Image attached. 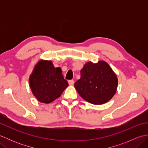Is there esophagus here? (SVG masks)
I'll return each mask as SVG.
<instances>
[{
  "label": "esophagus",
  "mask_w": 148,
  "mask_h": 148,
  "mask_svg": "<svg viewBox=\"0 0 148 148\" xmlns=\"http://www.w3.org/2000/svg\"><path fill=\"white\" fill-rule=\"evenodd\" d=\"M68 83H69V85H70V86H72V85H74V80H69V81H68Z\"/></svg>",
  "instance_id": "esophagus-1"
}]
</instances>
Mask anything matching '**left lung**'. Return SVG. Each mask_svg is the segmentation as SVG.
Listing matches in <instances>:
<instances>
[{
    "mask_svg": "<svg viewBox=\"0 0 148 148\" xmlns=\"http://www.w3.org/2000/svg\"><path fill=\"white\" fill-rule=\"evenodd\" d=\"M118 81L114 72L105 61L88 62L81 70V78L74 84L82 98L93 104L108 102L115 95Z\"/></svg>",
    "mask_w": 148,
    "mask_h": 148,
    "instance_id": "obj_1",
    "label": "left lung"
}]
</instances>
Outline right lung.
<instances>
[{"instance_id":"obj_1","label":"right lung","mask_w":148,"mask_h":148,"mask_svg":"<svg viewBox=\"0 0 148 148\" xmlns=\"http://www.w3.org/2000/svg\"><path fill=\"white\" fill-rule=\"evenodd\" d=\"M29 85L40 102L49 103L60 97L69 84L61 68L55 67L51 60H40L29 77Z\"/></svg>"}]
</instances>
